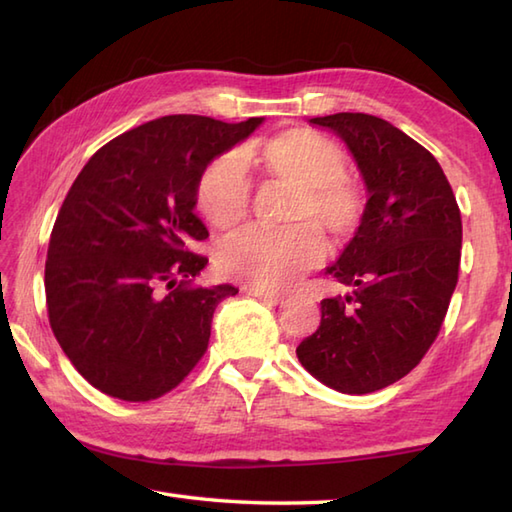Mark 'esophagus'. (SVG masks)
Returning a JSON list of instances; mask_svg holds the SVG:
<instances>
[{"instance_id":"obj_1","label":"esophagus","mask_w":512,"mask_h":512,"mask_svg":"<svg viewBox=\"0 0 512 512\" xmlns=\"http://www.w3.org/2000/svg\"><path fill=\"white\" fill-rule=\"evenodd\" d=\"M248 295H253L259 301H266V303H281L286 297L284 295H277V292H264V290H248Z\"/></svg>"}]
</instances>
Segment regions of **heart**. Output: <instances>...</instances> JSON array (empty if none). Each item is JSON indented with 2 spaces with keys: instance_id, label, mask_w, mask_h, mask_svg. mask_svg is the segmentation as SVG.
Masks as SVG:
<instances>
[{
  "instance_id": "heart-1",
  "label": "heart",
  "mask_w": 512,
  "mask_h": 512,
  "mask_svg": "<svg viewBox=\"0 0 512 512\" xmlns=\"http://www.w3.org/2000/svg\"><path fill=\"white\" fill-rule=\"evenodd\" d=\"M246 165H259L279 184L295 189L288 228L248 226L226 237L217 266L228 279L255 290H286L325 257L321 228L336 239L352 237L367 215V191L347 173L345 151L312 129H292L239 154H222L198 180V206L217 228H231L248 215L253 200Z\"/></svg>"
}]
</instances>
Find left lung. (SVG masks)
Instances as JSON below:
<instances>
[{"instance_id": "left-lung-1", "label": "left lung", "mask_w": 512, "mask_h": 512, "mask_svg": "<svg viewBox=\"0 0 512 512\" xmlns=\"http://www.w3.org/2000/svg\"><path fill=\"white\" fill-rule=\"evenodd\" d=\"M345 140L369 193L367 215L328 273L352 295L321 301V325L297 356L341 394H372L416 367L458 284L462 217L438 160L383 118H310Z\"/></svg>"}]
</instances>
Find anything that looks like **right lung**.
I'll list each match as a JSON object with an SVG mask.
<instances>
[{
    "label": "right lung",
    "instance_id": "add662e5",
    "mask_svg": "<svg viewBox=\"0 0 512 512\" xmlns=\"http://www.w3.org/2000/svg\"><path fill=\"white\" fill-rule=\"evenodd\" d=\"M264 118L222 123L162 116L103 145L81 169L52 226L46 259L50 328L103 394L145 402L178 387L209 347L222 284L195 288L209 264L198 180Z\"/></svg>",
    "mask_w": 512,
    "mask_h": 512
}]
</instances>
